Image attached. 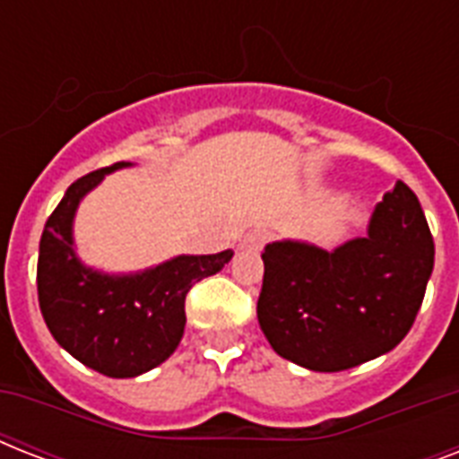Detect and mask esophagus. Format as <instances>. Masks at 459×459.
Listing matches in <instances>:
<instances>
[{"instance_id": "obj_1", "label": "esophagus", "mask_w": 459, "mask_h": 459, "mask_svg": "<svg viewBox=\"0 0 459 459\" xmlns=\"http://www.w3.org/2000/svg\"><path fill=\"white\" fill-rule=\"evenodd\" d=\"M269 240H272L269 230H252L250 236L243 240V247H247V250H262Z\"/></svg>"}]
</instances>
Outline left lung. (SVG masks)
Here are the masks:
<instances>
[{
	"label": "left lung",
	"mask_w": 459,
	"mask_h": 459,
	"mask_svg": "<svg viewBox=\"0 0 459 459\" xmlns=\"http://www.w3.org/2000/svg\"><path fill=\"white\" fill-rule=\"evenodd\" d=\"M434 252L420 200L398 180L374 209L367 238L333 252L293 240L266 245L259 326L281 357L305 369L369 362L412 328Z\"/></svg>",
	"instance_id": "obj_1"
}]
</instances>
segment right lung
I'll return each mask as SVG.
<instances>
[{"label":"right lung","mask_w":459,"mask_h":459,"mask_svg":"<svg viewBox=\"0 0 459 459\" xmlns=\"http://www.w3.org/2000/svg\"><path fill=\"white\" fill-rule=\"evenodd\" d=\"M71 183L39 238L38 300L54 341L90 369L111 378L140 377L173 355L186 328V295L197 281L221 272L233 252L183 255L133 276H107L78 262L74 214L82 195L114 169Z\"/></svg>","instance_id":"obj_1"}]
</instances>
